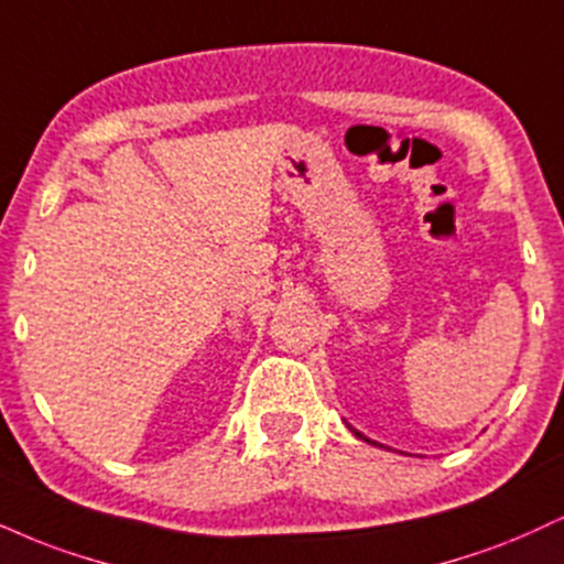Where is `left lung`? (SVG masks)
Masks as SVG:
<instances>
[{
    "label": "left lung",
    "mask_w": 564,
    "mask_h": 564,
    "mask_svg": "<svg viewBox=\"0 0 564 564\" xmlns=\"http://www.w3.org/2000/svg\"><path fill=\"white\" fill-rule=\"evenodd\" d=\"M347 425H349V423H347ZM349 431H351V433H355V436H357V438L368 441V444H372V446H381V444H376V441H372V438H368V436H365V433H359V431H355V429H351V425H349Z\"/></svg>",
    "instance_id": "1"
}]
</instances>
